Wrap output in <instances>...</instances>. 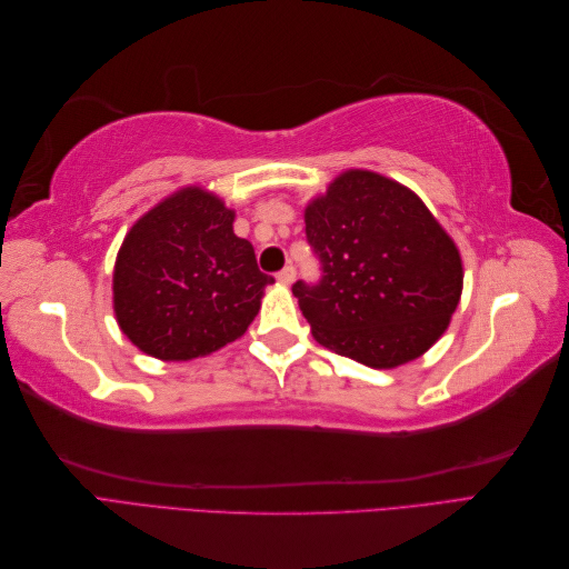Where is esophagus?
<instances>
[{
	"label": "esophagus",
	"instance_id": "obj_1",
	"mask_svg": "<svg viewBox=\"0 0 569 569\" xmlns=\"http://www.w3.org/2000/svg\"><path fill=\"white\" fill-rule=\"evenodd\" d=\"M295 274H297V272H295V268H291V266H287V268H282V270L278 272V282L287 287V284H291V282H295Z\"/></svg>",
	"mask_w": 569,
	"mask_h": 569
}]
</instances>
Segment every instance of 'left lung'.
I'll list each match as a JSON object with an SVG mask.
<instances>
[{"label":"left lung","mask_w":569,"mask_h":569,"mask_svg":"<svg viewBox=\"0 0 569 569\" xmlns=\"http://www.w3.org/2000/svg\"><path fill=\"white\" fill-rule=\"evenodd\" d=\"M303 220L322 280L291 291L318 343L377 370L435 347L462 295V258L412 189L351 168Z\"/></svg>","instance_id":"1"}]
</instances>
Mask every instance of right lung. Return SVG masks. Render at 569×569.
<instances>
[{"instance_id":"1","label":"right lung","mask_w":569,"mask_h":569,"mask_svg":"<svg viewBox=\"0 0 569 569\" xmlns=\"http://www.w3.org/2000/svg\"><path fill=\"white\" fill-rule=\"evenodd\" d=\"M232 222L226 201L189 184L128 230L113 266V313L137 349L180 363L247 332L274 280Z\"/></svg>"}]
</instances>
